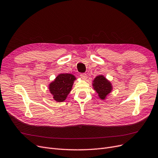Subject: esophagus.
I'll use <instances>...</instances> for the list:
<instances>
[{"instance_id":"obj_1","label":"esophagus","mask_w":158,"mask_h":158,"mask_svg":"<svg viewBox=\"0 0 158 158\" xmlns=\"http://www.w3.org/2000/svg\"><path fill=\"white\" fill-rule=\"evenodd\" d=\"M80 77L83 80H86L87 78V74L86 73H81L80 74Z\"/></svg>"}]
</instances>
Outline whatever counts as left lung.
Returning a JSON list of instances; mask_svg holds the SVG:
<instances>
[{
    "instance_id": "1",
    "label": "left lung",
    "mask_w": 158,
    "mask_h": 158,
    "mask_svg": "<svg viewBox=\"0 0 158 158\" xmlns=\"http://www.w3.org/2000/svg\"><path fill=\"white\" fill-rule=\"evenodd\" d=\"M93 86L101 99H104L107 94L111 91V85L110 81L101 75L94 78Z\"/></svg>"
}]
</instances>
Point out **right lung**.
I'll use <instances>...</instances> for the list:
<instances>
[{
	"label": "right lung",
	"instance_id": "right-lung-1",
	"mask_svg": "<svg viewBox=\"0 0 158 158\" xmlns=\"http://www.w3.org/2000/svg\"><path fill=\"white\" fill-rule=\"evenodd\" d=\"M75 77L71 74H60L54 81L50 84V91L53 98L58 102H64L67 94L71 91Z\"/></svg>",
	"mask_w": 158,
	"mask_h": 158
}]
</instances>
